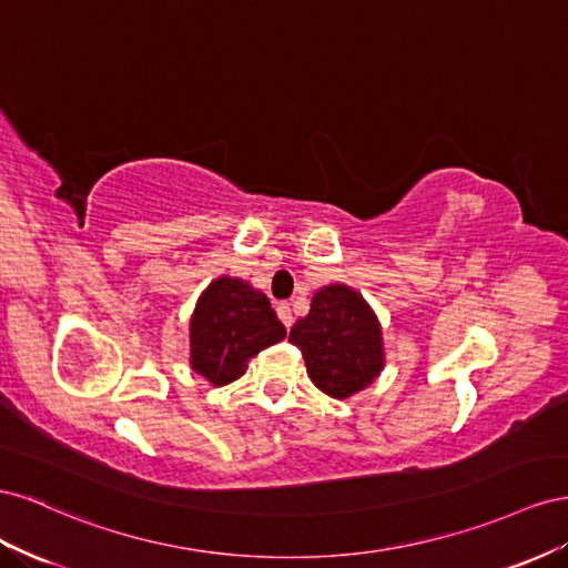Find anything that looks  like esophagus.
Returning <instances> with one entry per match:
<instances>
[{
    "label": "esophagus",
    "mask_w": 568,
    "mask_h": 568,
    "mask_svg": "<svg viewBox=\"0 0 568 568\" xmlns=\"http://www.w3.org/2000/svg\"><path fill=\"white\" fill-rule=\"evenodd\" d=\"M275 312H278V318L285 323V328L293 326V310H290L287 302H278V306H275Z\"/></svg>",
    "instance_id": "34e87169"
}]
</instances>
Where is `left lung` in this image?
Instances as JSON below:
<instances>
[{"mask_svg": "<svg viewBox=\"0 0 568 568\" xmlns=\"http://www.w3.org/2000/svg\"><path fill=\"white\" fill-rule=\"evenodd\" d=\"M290 343L300 347L318 390L335 399L364 390L383 368L378 321L347 285L321 287L310 314L290 331Z\"/></svg>", "mask_w": 568, "mask_h": 568, "instance_id": "left-lung-1", "label": "left lung"}]
</instances>
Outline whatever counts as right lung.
I'll use <instances>...</instances> for the list:
<instances>
[{"label": "right lung", "mask_w": 568, "mask_h": 568, "mask_svg": "<svg viewBox=\"0 0 568 568\" xmlns=\"http://www.w3.org/2000/svg\"><path fill=\"white\" fill-rule=\"evenodd\" d=\"M285 326L264 293L237 278L214 281L190 321V364L214 385H229L262 349L281 343Z\"/></svg>", "instance_id": "obj_1"}]
</instances>
